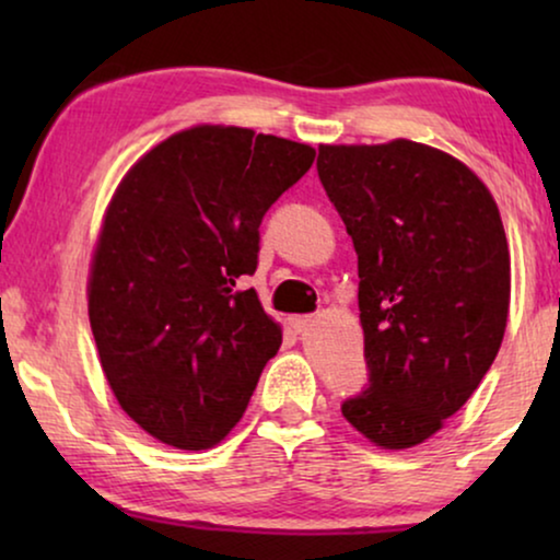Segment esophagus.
<instances>
[{"label": "esophagus", "instance_id": "34e87169", "mask_svg": "<svg viewBox=\"0 0 560 560\" xmlns=\"http://www.w3.org/2000/svg\"><path fill=\"white\" fill-rule=\"evenodd\" d=\"M313 324H316V316H293V318H290V326H293L295 334L308 331Z\"/></svg>", "mask_w": 560, "mask_h": 560}]
</instances>
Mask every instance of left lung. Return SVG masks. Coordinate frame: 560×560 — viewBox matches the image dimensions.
<instances>
[{
  "mask_svg": "<svg viewBox=\"0 0 560 560\" xmlns=\"http://www.w3.org/2000/svg\"><path fill=\"white\" fill-rule=\"evenodd\" d=\"M318 178L359 257L366 387L343 418L385 448L441 431L500 351L510 249L485 183L410 140L320 144Z\"/></svg>",
  "mask_w": 560,
  "mask_h": 560,
  "instance_id": "left-lung-1",
  "label": "left lung"
}]
</instances>
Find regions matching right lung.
<instances>
[{
    "mask_svg": "<svg viewBox=\"0 0 560 560\" xmlns=\"http://www.w3.org/2000/svg\"><path fill=\"white\" fill-rule=\"evenodd\" d=\"M313 158L308 144L203 125L152 148L114 194L91 331L121 410L167 446H217L278 354L280 326L240 280L257 270L265 213Z\"/></svg>",
    "mask_w": 560,
    "mask_h": 560,
    "instance_id": "1",
    "label": "right lung"
}]
</instances>
